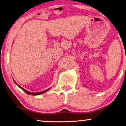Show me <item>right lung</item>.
<instances>
[{
    "mask_svg": "<svg viewBox=\"0 0 126 126\" xmlns=\"http://www.w3.org/2000/svg\"><path fill=\"white\" fill-rule=\"evenodd\" d=\"M14 82H15V84H16V85H18L19 87L20 88H21V89H22V90H23V91H24V92H25L27 94H31V95H39V94H43V93H45V92H46V91H49V89H50V88H49V89H46V90H45V91H42V92H37V93H32V92H29V91H26V90H25V89H23V88H22L21 87H20V86L18 85V84H17L16 83V82H15V81H14Z\"/></svg>",
    "mask_w": 126,
    "mask_h": 126,
    "instance_id": "add662e5",
    "label": "right lung"
}]
</instances>
